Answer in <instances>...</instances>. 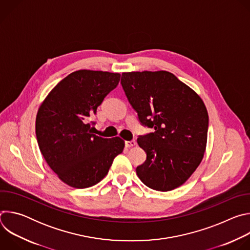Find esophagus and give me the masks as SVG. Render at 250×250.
<instances>
[{
	"instance_id": "obj_1",
	"label": "esophagus",
	"mask_w": 250,
	"mask_h": 250,
	"mask_svg": "<svg viewBox=\"0 0 250 250\" xmlns=\"http://www.w3.org/2000/svg\"><path fill=\"white\" fill-rule=\"evenodd\" d=\"M125 145L126 147H132L136 145V141L135 140H130V141H125Z\"/></svg>"
}]
</instances>
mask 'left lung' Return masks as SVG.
<instances>
[{"label": "left lung", "instance_id": "left-lung-1", "mask_svg": "<svg viewBox=\"0 0 250 250\" xmlns=\"http://www.w3.org/2000/svg\"><path fill=\"white\" fill-rule=\"evenodd\" d=\"M125 94L139 123L154 128L139 135L146 153L136 174L150 189L166 192L184 184L201 163L208 116L202 99L167 71L122 74Z\"/></svg>", "mask_w": 250, "mask_h": 250}]
</instances>
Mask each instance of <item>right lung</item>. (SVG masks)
I'll use <instances>...</instances> for the list:
<instances>
[{"label":"right lung","mask_w":250,"mask_h":250,"mask_svg":"<svg viewBox=\"0 0 250 250\" xmlns=\"http://www.w3.org/2000/svg\"><path fill=\"white\" fill-rule=\"evenodd\" d=\"M121 74L78 70L61 80L45 98L35 121L37 140L45 161L67 185L84 189L108 174L125 142L92 133L89 120Z\"/></svg>","instance_id":"obj_1"}]
</instances>
